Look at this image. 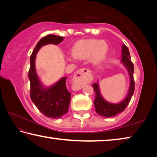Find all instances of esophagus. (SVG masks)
Wrapping results in <instances>:
<instances>
[{"label": "esophagus", "mask_w": 157, "mask_h": 157, "mask_svg": "<svg viewBox=\"0 0 157 157\" xmlns=\"http://www.w3.org/2000/svg\"><path fill=\"white\" fill-rule=\"evenodd\" d=\"M91 75V71L88 68H82L77 71L73 77V86L74 89H80L88 80L89 77Z\"/></svg>", "instance_id": "esophagus-1"}]
</instances>
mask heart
<instances>
[{"label":"heart","mask_w":157,"mask_h":157,"mask_svg":"<svg viewBox=\"0 0 157 157\" xmlns=\"http://www.w3.org/2000/svg\"><path fill=\"white\" fill-rule=\"evenodd\" d=\"M108 48V45L105 41L93 39H81L74 45L73 52L68 55L67 59L74 61L89 57L93 63H98L105 58Z\"/></svg>","instance_id":"obj_1"}]
</instances>
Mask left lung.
<instances>
[{
    "label": "left lung",
    "mask_w": 157,
    "mask_h": 157,
    "mask_svg": "<svg viewBox=\"0 0 157 157\" xmlns=\"http://www.w3.org/2000/svg\"><path fill=\"white\" fill-rule=\"evenodd\" d=\"M122 49H123L122 50V62L127 68L130 76V86L125 99L118 104H112V103L108 102L104 100V98L101 95L98 84H93V88L95 93V97L94 102L95 111L100 116L107 117V118L115 116L117 114L123 112L128 105L134 92V64L131 62V57H130L128 48L125 45H123Z\"/></svg>",
    "instance_id": "1"
}]
</instances>
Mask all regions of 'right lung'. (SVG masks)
I'll return each mask as SVG.
<instances>
[{"instance_id": "obj_1", "label": "right lung", "mask_w": 157, "mask_h": 157, "mask_svg": "<svg viewBox=\"0 0 157 157\" xmlns=\"http://www.w3.org/2000/svg\"><path fill=\"white\" fill-rule=\"evenodd\" d=\"M63 37L48 34L41 39L36 45L30 56V68L28 78L30 82V98L37 109L50 118H59L68 112L71 100V93L68 91L66 82L62 78L49 88H44L39 81L35 70V58L39 50L45 45H57L62 42Z\"/></svg>"}]
</instances>
